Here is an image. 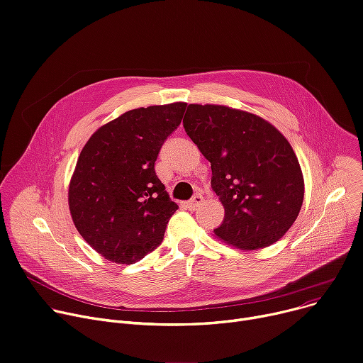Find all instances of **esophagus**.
Masks as SVG:
<instances>
[{
  "mask_svg": "<svg viewBox=\"0 0 363 363\" xmlns=\"http://www.w3.org/2000/svg\"><path fill=\"white\" fill-rule=\"evenodd\" d=\"M203 201H204V199H203V195L201 194H195L192 199L186 203V207L189 208V210H195L196 207H200L201 204H203Z\"/></svg>",
  "mask_w": 363,
  "mask_h": 363,
  "instance_id": "34e87169",
  "label": "esophagus"
}]
</instances>
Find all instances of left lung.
<instances>
[{
	"mask_svg": "<svg viewBox=\"0 0 363 363\" xmlns=\"http://www.w3.org/2000/svg\"><path fill=\"white\" fill-rule=\"evenodd\" d=\"M184 128L211 163L224 206L217 238L255 250L278 242L304 200V178L288 140L263 118L224 106L189 104Z\"/></svg>",
	"mask_w": 363,
	"mask_h": 363,
	"instance_id": "1",
	"label": "left lung"
}]
</instances>
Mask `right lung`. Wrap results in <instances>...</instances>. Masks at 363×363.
I'll use <instances>...</instances> for the list:
<instances>
[{"label":"right lung","mask_w":363,"mask_h":363,"mask_svg":"<svg viewBox=\"0 0 363 363\" xmlns=\"http://www.w3.org/2000/svg\"><path fill=\"white\" fill-rule=\"evenodd\" d=\"M185 103L130 110L98 128L84 146L69 185L72 220L85 242L116 263L155 250L178 206L155 172Z\"/></svg>","instance_id":"right-lung-1"}]
</instances>
